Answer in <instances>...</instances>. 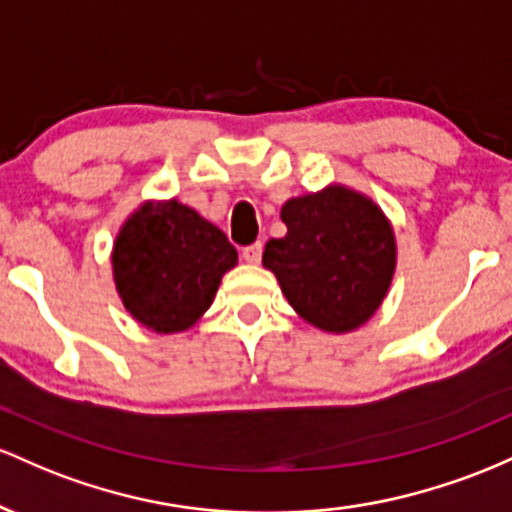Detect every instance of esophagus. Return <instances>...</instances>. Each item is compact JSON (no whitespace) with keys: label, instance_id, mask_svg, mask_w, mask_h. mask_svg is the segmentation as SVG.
<instances>
[{"label":"esophagus","instance_id":"1","mask_svg":"<svg viewBox=\"0 0 512 512\" xmlns=\"http://www.w3.org/2000/svg\"><path fill=\"white\" fill-rule=\"evenodd\" d=\"M261 254H263L261 241H256V244L244 246V249H241V258H244L246 263H258V261H261Z\"/></svg>","mask_w":512,"mask_h":512}]
</instances>
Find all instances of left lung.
<instances>
[{"mask_svg":"<svg viewBox=\"0 0 512 512\" xmlns=\"http://www.w3.org/2000/svg\"><path fill=\"white\" fill-rule=\"evenodd\" d=\"M287 234L271 239L263 268L278 278L285 300L326 333H350L382 307L396 271V237L370 195L329 183L285 200Z\"/></svg>","mask_w":512,"mask_h":512,"instance_id":"8db88e82","label":"left lung"}]
</instances>
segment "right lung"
I'll list each match as a JSON object with an SVG mask.
<instances>
[{"mask_svg": "<svg viewBox=\"0 0 512 512\" xmlns=\"http://www.w3.org/2000/svg\"><path fill=\"white\" fill-rule=\"evenodd\" d=\"M113 283L149 331L181 333L210 309L237 249L220 227L176 198L145 200L125 217L111 251Z\"/></svg>", "mask_w": 512, "mask_h": 512, "instance_id": "obj_1", "label": "right lung"}]
</instances>
